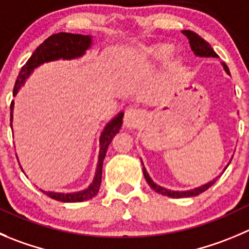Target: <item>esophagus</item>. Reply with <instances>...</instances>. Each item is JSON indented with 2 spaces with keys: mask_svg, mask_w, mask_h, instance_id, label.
Returning <instances> with one entry per match:
<instances>
[{
  "mask_svg": "<svg viewBox=\"0 0 249 249\" xmlns=\"http://www.w3.org/2000/svg\"><path fill=\"white\" fill-rule=\"evenodd\" d=\"M142 118H143V115L141 111L136 110V108H128L123 117V124L127 128H136L141 123Z\"/></svg>",
  "mask_w": 249,
  "mask_h": 249,
  "instance_id": "34e87169",
  "label": "esophagus"
}]
</instances>
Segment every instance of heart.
Returning <instances> with one entry per match:
<instances>
[{
    "label": "heart",
    "instance_id": "1",
    "mask_svg": "<svg viewBox=\"0 0 249 249\" xmlns=\"http://www.w3.org/2000/svg\"><path fill=\"white\" fill-rule=\"evenodd\" d=\"M172 45H159L150 49H141L132 53L131 60L137 65H143L148 61H162L172 53Z\"/></svg>",
    "mask_w": 249,
    "mask_h": 249
}]
</instances>
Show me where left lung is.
<instances>
[{
    "instance_id": "1",
    "label": "left lung",
    "mask_w": 249,
    "mask_h": 249,
    "mask_svg": "<svg viewBox=\"0 0 249 249\" xmlns=\"http://www.w3.org/2000/svg\"><path fill=\"white\" fill-rule=\"evenodd\" d=\"M183 34L188 37L191 49H192V51L194 52V55L196 56H199V57H219V56L216 55V52H215L214 50H213V47L209 45V42L205 41V40L203 39V37H200L197 33L191 32V30H184ZM221 65H222V67H224L225 72L230 75L229 67H227L225 63H221ZM142 165H143V162H142ZM227 166H229V164H227ZM227 166L225 167V170L227 169ZM143 174H144V177H145L146 182H148V184L154 189V191L158 192V193H160V194H162V196L170 197V198H188V197H194V196H198V194H200V193H203V192L207 191L209 187H212L213 184L215 183V181L217 179V177H219L217 176L216 178H214L213 181H209L208 183L203 184V186H200V187H197V188H194V189H188V191H172V189L164 188V187L156 184L155 182L150 178V176H149V174L146 172L144 165H143Z\"/></svg>"
}]
</instances>
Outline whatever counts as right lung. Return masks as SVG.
Returning <instances> with one entry per match:
<instances>
[{
	"mask_svg": "<svg viewBox=\"0 0 249 249\" xmlns=\"http://www.w3.org/2000/svg\"><path fill=\"white\" fill-rule=\"evenodd\" d=\"M93 44V36L91 35H82V34H71V33H58V34H52L47 37L30 56L24 66L20 70L18 79L13 89V95L16 96L19 91L20 87L24 84L27 78L32 74L33 71L44 63L52 62L57 60H74V58L82 57L85 55L87 50L90 49ZM13 107L14 101L11 103V121L13 120ZM123 112H120L117 116L112 118L110 122L105 126L100 134V151H99V160L96 165L95 176L93 182L89 184V187L83 191L73 192V193H57V192H46L44 189H40L47 197L52 199L58 200L63 203H77L89 200L98 194L99 188L101 184V176H103V164L105 159L106 151L113 137L120 132L122 126Z\"/></svg>",
	"mask_w": 249,
	"mask_h": 249,
	"instance_id": "add662e5",
	"label": "right lung"
}]
</instances>
